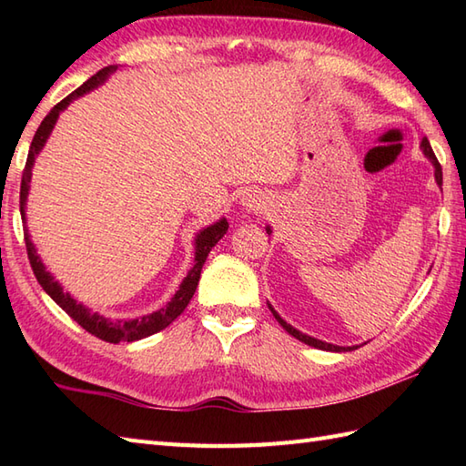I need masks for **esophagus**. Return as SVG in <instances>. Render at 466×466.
Wrapping results in <instances>:
<instances>
[{"mask_svg":"<svg viewBox=\"0 0 466 466\" xmlns=\"http://www.w3.org/2000/svg\"><path fill=\"white\" fill-rule=\"evenodd\" d=\"M268 194L262 192L260 187H250V190H246L242 194V206L248 212H262L268 208Z\"/></svg>","mask_w":466,"mask_h":466,"instance_id":"obj_1","label":"esophagus"}]
</instances>
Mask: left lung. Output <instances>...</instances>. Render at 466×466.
Wrapping results in <instances>:
<instances>
[{
    "label": "left lung",
    "mask_w": 466,
    "mask_h": 466,
    "mask_svg": "<svg viewBox=\"0 0 466 466\" xmlns=\"http://www.w3.org/2000/svg\"><path fill=\"white\" fill-rule=\"evenodd\" d=\"M422 152H424V156L429 157V160L432 162V166H434V177H437V184L439 186H442V167H441V164H439V160H437V156H434V152H432V147H431V144H429V140L427 137H422ZM266 230H268V234H270V228H266ZM268 309L272 310V314H274V319L279 320L280 324H282V329L289 332V334H292L294 339H299L300 342H304V344H309V346H314V349H320V350H330V352H346V350H354V346H334V344H329V342H322V340H319V339H312V336H306V334H302V332H299L296 329H292L290 324H286L280 316H279V312H276L272 306L268 304Z\"/></svg>",
    "instance_id": "8db88e82"
}]
</instances>
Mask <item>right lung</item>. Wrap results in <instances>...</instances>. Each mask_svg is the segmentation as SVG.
Listing matches in <instances>:
<instances>
[{
  "label": "right lung",
  "mask_w": 466,
  "mask_h": 466,
  "mask_svg": "<svg viewBox=\"0 0 466 466\" xmlns=\"http://www.w3.org/2000/svg\"><path fill=\"white\" fill-rule=\"evenodd\" d=\"M112 72H116V66H107L104 69H100V72L94 74L90 80H87L86 84H82L80 87H77L76 92L69 94L67 97H64L62 102L54 106V110L49 112L44 122L39 124L37 132L34 136L32 140V146H29V154H27V160H25V167H24V174H22V190H19V212H22V220H24V226H25V198H27V190H29V180H32V166H34V160L35 156L39 154V150H42L49 132H52V127L56 126V120L59 112L64 110V107H67V104L76 100V97H80L82 94L94 90V87H97L100 84H104V80L107 76H110ZM228 230V222L226 220H220L212 224L210 228H206V230H202L200 234L196 236V258H194V266L192 270L187 272V276L184 279V282L180 284V290H177L174 294V299L167 302L164 309H160L154 314H147L144 316V319H137V320H107L104 319V316L100 314H92L87 309H84L82 304H77L72 296L66 294L62 290V286H59L52 276H49V272L46 270V266L42 264V260H39V256L35 254V248L32 240H29L27 236V230L24 232L25 236V250H27V258H29V264H32V270L35 274L37 282L42 284V289L52 296V300L59 306V309L66 310L72 319L82 326L84 330H87L90 334H94L96 339L100 340H106V342H112V344H117V342H134V340H140V339H146V336L150 334H156L164 330L167 324H172L177 316H180L184 312V309L187 306V302L192 300V296L196 292V286H198V280H200V272H202V266L208 258V254H210V250L216 246V242L222 238V236L226 234Z\"/></svg>",
  "instance_id": "obj_1"
}]
</instances>
